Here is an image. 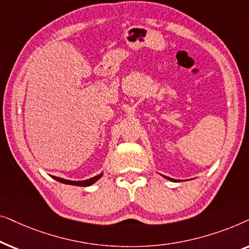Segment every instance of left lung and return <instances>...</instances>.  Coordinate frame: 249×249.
Returning a JSON list of instances; mask_svg holds the SVG:
<instances>
[{
	"instance_id": "8db88e82",
	"label": "left lung",
	"mask_w": 249,
	"mask_h": 249,
	"mask_svg": "<svg viewBox=\"0 0 249 249\" xmlns=\"http://www.w3.org/2000/svg\"><path fill=\"white\" fill-rule=\"evenodd\" d=\"M162 177H164L165 179H168V180H170V181H172V182H179V180L173 179V178H170V177H166V176H163V175H162Z\"/></svg>"
}]
</instances>
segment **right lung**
Listing matches in <instances>:
<instances>
[{"instance_id": "1", "label": "right lung", "mask_w": 249, "mask_h": 249, "mask_svg": "<svg viewBox=\"0 0 249 249\" xmlns=\"http://www.w3.org/2000/svg\"><path fill=\"white\" fill-rule=\"evenodd\" d=\"M102 177H103V172L100 173V175L93 177V178H89V179H86V180H80V181L67 180V179L60 178V177H54V176H52V178L55 179L56 181H59V182L66 183V185H72V186H79V187H88V186H91V185H93V183L96 182L98 179L102 178Z\"/></svg>"}]
</instances>
